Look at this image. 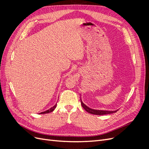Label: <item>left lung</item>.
<instances>
[{
    "label": "left lung",
    "mask_w": 149,
    "mask_h": 149,
    "mask_svg": "<svg viewBox=\"0 0 149 149\" xmlns=\"http://www.w3.org/2000/svg\"><path fill=\"white\" fill-rule=\"evenodd\" d=\"M81 105H82V106H83L84 109L86 110V111H87L88 112H89V113H90V114H95V115H105V114L114 113V112H117V111H108L96 110V109H91V108H89L86 105L84 104L83 102V101H81Z\"/></svg>",
    "instance_id": "obj_1"
}]
</instances>
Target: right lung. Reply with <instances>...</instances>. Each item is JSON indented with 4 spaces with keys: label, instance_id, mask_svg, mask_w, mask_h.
Instances as JSON below:
<instances>
[{
    "label": "right lung",
    "instance_id": "right-lung-1",
    "mask_svg": "<svg viewBox=\"0 0 149 149\" xmlns=\"http://www.w3.org/2000/svg\"><path fill=\"white\" fill-rule=\"evenodd\" d=\"M56 107V104H55V106H54L50 108V109H49L48 110H47V111H46L42 112H41V113H40V114H47V113H49V112H51L53 111V110L55 109Z\"/></svg>",
    "mask_w": 149,
    "mask_h": 149
}]
</instances>
